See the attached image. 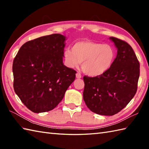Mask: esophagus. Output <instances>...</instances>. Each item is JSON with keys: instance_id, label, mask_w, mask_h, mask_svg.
Here are the masks:
<instances>
[{"instance_id": "1", "label": "esophagus", "mask_w": 149, "mask_h": 149, "mask_svg": "<svg viewBox=\"0 0 149 149\" xmlns=\"http://www.w3.org/2000/svg\"><path fill=\"white\" fill-rule=\"evenodd\" d=\"M76 78H77V79H80V78H81L82 77V76H81V74H80V73H77L76 74Z\"/></svg>"}]
</instances>
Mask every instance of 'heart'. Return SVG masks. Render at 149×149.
<instances>
[{
	"label": "heart",
	"mask_w": 149,
	"mask_h": 149,
	"mask_svg": "<svg viewBox=\"0 0 149 149\" xmlns=\"http://www.w3.org/2000/svg\"><path fill=\"white\" fill-rule=\"evenodd\" d=\"M63 56L68 67L77 68L83 63L84 73L90 76H99L111 68L116 52L110 45L84 40L75 43L72 49H66Z\"/></svg>",
	"instance_id": "obj_1"
}]
</instances>
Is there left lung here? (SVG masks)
Here are the masks:
<instances>
[{
  "label": "left lung",
  "instance_id": "left-lung-1",
  "mask_svg": "<svg viewBox=\"0 0 149 149\" xmlns=\"http://www.w3.org/2000/svg\"><path fill=\"white\" fill-rule=\"evenodd\" d=\"M109 39L117 49L111 68L94 77L84 76L83 99L91 111L112 116L127 105L137 91L140 63L130 45L115 37Z\"/></svg>",
  "mask_w": 149,
  "mask_h": 149
}]
</instances>
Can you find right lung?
<instances>
[{"label": "right lung", "instance_id": "right-lung-1", "mask_svg": "<svg viewBox=\"0 0 149 149\" xmlns=\"http://www.w3.org/2000/svg\"><path fill=\"white\" fill-rule=\"evenodd\" d=\"M66 37L60 34L25 43L13 63L16 94L34 113L53 109L75 78L74 69L63 63Z\"/></svg>", "mask_w": 149, "mask_h": 149}]
</instances>
